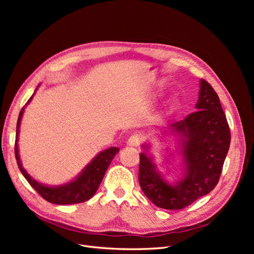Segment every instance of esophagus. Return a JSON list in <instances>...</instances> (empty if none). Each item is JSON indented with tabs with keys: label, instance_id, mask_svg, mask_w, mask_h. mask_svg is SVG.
Instances as JSON below:
<instances>
[{
	"label": "esophagus",
	"instance_id": "esophagus-1",
	"mask_svg": "<svg viewBox=\"0 0 254 254\" xmlns=\"http://www.w3.org/2000/svg\"><path fill=\"white\" fill-rule=\"evenodd\" d=\"M142 141V136L140 134H133L128 139L127 145L131 146V147H137Z\"/></svg>",
	"mask_w": 254,
	"mask_h": 254
}]
</instances>
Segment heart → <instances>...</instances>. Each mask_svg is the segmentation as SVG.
<instances>
[{
	"mask_svg": "<svg viewBox=\"0 0 254 254\" xmlns=\"http://www.w3.org/2000/svg\"><path fill=\"white\" fill-rule=\"evenodd\" d=\"M161 97H162V93H157L155 94V96L152 97V102H157L158 99H160ZM176 105H177V102L175 101V99H173V101L170 102V104H168V111H172L176 108Z\"/></svg>",
	"mask_w": 254,
	"mask_h": 254,
	"instance_id": "obj_1",
	"label": "heart"
}]
</instances>
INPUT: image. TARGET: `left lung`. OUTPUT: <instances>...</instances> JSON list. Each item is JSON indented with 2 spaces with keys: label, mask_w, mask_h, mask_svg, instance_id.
<instances>
[{
  "label": "left lung",
  "mask_w": 254,
  "mask_h": 254,
  "mask_svg": "<svg viewBox=\"0 0 254 254\" xmlns=\"http://www.w3.org/2000/svg\"><path fill=\"white\" fill-rule=\"evenodd\" d=\"M197 111L170 125L158 136L160 142L174 137L181 157V176L171 181L170 170L161 173L150 142L142 144L139 182L149 200L165 210H180L210 193L217 186L230 147L231 134L219 97L211 84L199 81ZM168 158H172L167 156ZM166 158V162H167Z\"/></svg>",
  "instance_id": "obj_1"
}]
</instances>
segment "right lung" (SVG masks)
<instances>
[{"mask_svg":"<svg viewBox=\"0 0 254 254\" xmlns=\"http://www.w3.org/2000/svg\"><path fill=\"white\" fill-rule=\"evenodd\" d=\"M39 86L40 84H38L34 94L30 96L25 106L23 107L18 118L16 144H14V153H16L18 166L22 175L25 177V179L28 181L30 186H32L47 201L60 205L84 202L93 197L96 193L98 187L101 186L107 170H108L109 165L111 164V161L115 156H117V153L120 151V149L118 147H110L97 153V155L90 161V163H88L86 167H84L75 178L64 184H59V186H49V184H44L34 179L22 165L19 155L18 142L21 120L23 117V113H24V109L25 107L32 102V99L36 94Z\"/></svg>","mask_w":254,"mask_h":254,"instance_id":"right-lung-1","label":"right lung"}]
</instances>
